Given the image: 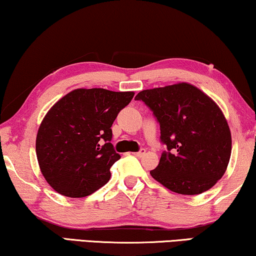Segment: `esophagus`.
I'll use <instances>...</instances> for the list:
<instances>
[{"mask_svg":"<svg viewBox=\"0 0 256 256\" xmlns=\"http://www.w3.org/2000/svg\"><path fill=\"white\" fill-rule=\"evenodd\" d=\"M144 154H146V150H140L139 152H133V155H136V158H141V156L144 155Z\"/></svg>","mask_w":256,"mask_h":256,"instance_id":"obj_1","label":"esophagus"}]
</instances>
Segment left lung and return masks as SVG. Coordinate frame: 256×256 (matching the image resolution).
Returning <instances> with one entry per match:
<instances>
[{
  "label": "left lung",
  "mask_w": 256,
  "mask_h": 256,
  "mask_svg": "<svg viewBox=\"0 0 256 256\" xmlns=\"http://www.w3.org/2000/svg\"><path fill=\"white\" fill-rule=\"evenodd\" d=\"M160 123L166 146L152 177L174 193L196 196L212 188L226 174L231 132L222 110L188 82L144 90L136 96Z\"/></svg>",
  "instance_id": "left-lung-1"
}]
</instances>
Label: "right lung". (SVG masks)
I'll return each instance as SVG.
<instances>
[{"instance_id": "right-lung-1", "label": "right lung", "mask_w": 256, "mask_h": 256, "mask_svg": "<svg viewBox=\"0 0 256 256\" xmlns=\"http://www.w3.org/2000/svg\"><path fill=\"white\" fill-rule=\"evenodd\" d=\"M133 92L78 88L52 106L41 122L36 150L41 172L57 193L84 198L109 182L120 158L112 126Z\"/></svg>"}]
</instances>
